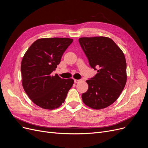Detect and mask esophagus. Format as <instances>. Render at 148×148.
<instances>
[{"label": "esophagus", "instance_id": "esophagus-1", "mask_svg": "<svg viewBox=\"0 0 148 148\" xmlns=\"http://www.w3.org/2000/svg\"><path fill=\"white\" fill-rule=\"evenodd\" d=\"M80 81H82V79H74V81H75V83H77L79 82Z\"/></svg>", "mask_w": 148, "mask_h": 148}]
</instances>
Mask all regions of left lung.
Returning <instances> with one entry per match:
<instances>
[{
    "mask_svg": "<svg viewBox=\"0 0 148 148\" xmlns=\"http://www.w3.org/2000/svg\"><path fill=\"white\" fill-rule=\"evenodd\" d=\"M91 68L97 70L86 81L89 88L82 94L85 105L100 110L113 104L124 89L127 81L124 54L113 40L105 37L79 38Z\"/></svg>",
    "mask_w": 148,
    "mask_h": 148,
    "instance_id": "left-lung-1",
    "label": "left lung"
}]
</instances>
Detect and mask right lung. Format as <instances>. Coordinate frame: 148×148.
Here are the masks:
<instances>
[{"instance_id":"right-lung-1","label":"right lung","mask_w":148,"mask_h":148,"mask_svg":"<svg viewBox=\"0 0 148 148\" xmlns=\"http://www.w3.org/2000/svg\"><path fill=\"white\" fill-rule=\"evenodd\" d=\"M72 42L68 38L38 39L24 56L21 65L23 88L30 99L42 108H58L73 84V79L51 75Z\"/></svg>"}]
</instances>
